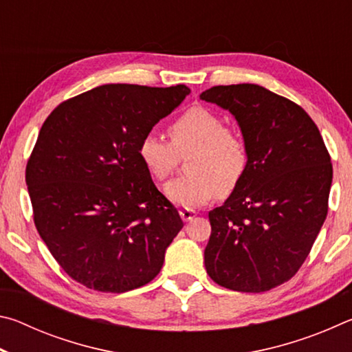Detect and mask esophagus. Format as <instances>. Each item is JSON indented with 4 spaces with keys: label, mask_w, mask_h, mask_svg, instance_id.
Instances as JSON below:
<instances>
[{
    "label": "esophagus",
    "mask_w": 352,
    "mask_h": 352,
    "mask_svg": "<svg viewBox=\"0 0 352 352\" xmlns=\"http://www.w3.org/2000/svg\"><path fill=\"white\" fill-rule=\"evenodd\" d=\"M180 217L184 220V222H189V220H192L195 217V211H192V210H182L180 211Z\"/></svg>",
    "instance_id": "34e87169"
}]
</instances>
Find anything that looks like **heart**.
<instances>
[{
    "label": "heart",
    "mask_w": 352,
    "mask_h": 352,
    "mask_svg": "<svg viewBox=\"0 0 352 352\" xmlns=\"http://www.w3.org/2000/svg\"><path fill=\"white\" fill-rule=\"evenodd\" d=\"M170 144L162 136L147 133L138 146L140 160L153 178L164 180L190 152L184 175L164 184V195L182 208H199L217 192H233L248 168V151L234 130L205 107H192L172 121Z\"/></svg>",
    "instance_id": "b5f03b06"
}]
</instances>
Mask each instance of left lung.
<instances>
[{"label": "left lung", "mask_w": 352, "mask_h": 352, "mask_svg": "<svg viewBox=\"0 0 352 352\" xmlns=\"http://www.w3.org/2000/svg\"><path fill=\"white\" fill-rule=\"evenodd\" d=\"M234 116L248 168L222 206L210 211L206 273L236 292H265L300 270L324 223L331 157L311 116L254 83L200 94Z\"/></svg>", "instance_id": "obj_1"}]
</instances>
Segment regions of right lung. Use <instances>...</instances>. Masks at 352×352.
<instances>
[{"label": "right lung", "mask_w": 352, "mask_h": 352, "mask_svg": "<svg viewBox=\"0 0 352 352\" xmlns=\"http://www.w3.org/2000/svg\"><path fill=\"white\" fill-rule=\"evenodd\" d=\"M190 93L109 83L62 102L38 133L26 168L34 222L51 254L88 289L141 287L162 270L183 228L138 146Z\"/></svg>", "instance_id": "right-lung-1"}]
</instances>
